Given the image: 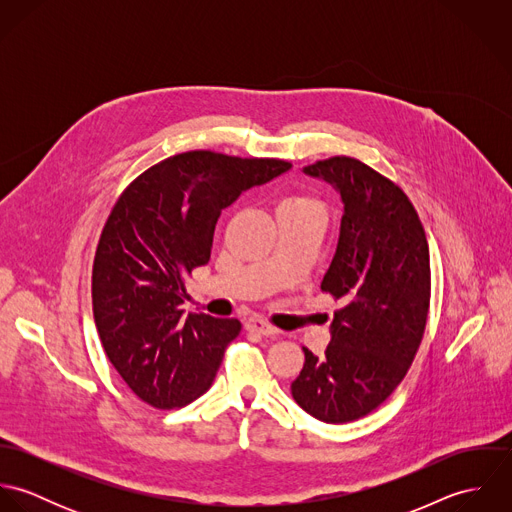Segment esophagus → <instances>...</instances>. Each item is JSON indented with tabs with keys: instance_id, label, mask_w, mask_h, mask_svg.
Masks as SVG:
<instances>
[{
	"instance_id": "obj_1",
	"label": "esophagus",
	"mask_w": 512,
	"mask_h": 512,
	"mask_svg": "<svg viewBox=\"0 0 512 512\" xmlns=\"http://www.w3.org/2000/svg\"><path fill=\"white\" fill-rule=\"evenodd\" d=\"M244 327H246V331L258 333V335H274V333H278L276 327H272L268 321L258 319V317H250V319L244 323Z\"/></svg>"
}]
</instances>
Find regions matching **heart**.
I'll return each instance as SVG.
<instances>
[{
	"instance_id": "1",
	"label": "heart",
	"mask_w": 512,
	"mask_h": 512,
	"mask_svg": "<svg viewBox=\"0 0 512 512\" xmlns=\"http://www.w3.org/2000/svg\"><path fill=\"white\" fill-rule=\"evenodd\" d=\"M284 207H299V209H321L319 201L313 197H305V195H293L288 197L284 203Z\"/></svg>"
}]
</instances>
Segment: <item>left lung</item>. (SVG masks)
I'll use <instances>...</instances> for the list:
<instances>
[{
    "instance_id": "8db88e82",
    "label": "left lung",
    "mask_w": 512,
    "mask_h": 512,
    "mask_svg": "<svg viewBox=\"0 0 512 512\" xmlns=\"http://www.w3.org/2000/svg\"><path fill=\"white\" fill-rule=\"evenodd\" d=\"M331 183L345 213L321 292L341 301L321 357L303 347L293 400L327 424L376 410L412 365L430 309V250L406 193L363 161L335 155L303 167Z\"/></svg>"
}]
</instances>
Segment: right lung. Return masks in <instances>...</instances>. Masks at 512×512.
<instances>
[{
	"instance_id": "obj_1",
	"label": "right lung",
	"mask_w": 512,
	"mask_h": 512,
	"mask_svg": "<svg viewBox=\"0 0 512 512\" xmlns=\"http://www.w3.org/2000/svg\"><path fill=\"white\" fill-rule=\"evenodd\" d=\"M290 167L195 149L155 163L116 201L92 266L94 323L108 361L149 406L183 408L211 388L242 325L185 315V280L209 262L222 209Z\"/></svg>"
}]
</instances>
